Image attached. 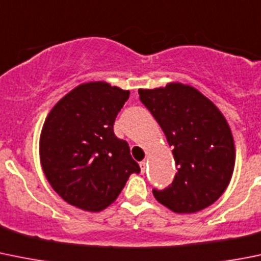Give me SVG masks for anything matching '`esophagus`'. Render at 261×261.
I'll return each mask as SVG.
<instances>
[{
  "label": "esophagus",
  "instance_id": "obj_1",
  "mask_svg": "<svg viewBox=\"0 0 261 261\" xmlns=\"http://www.w3.org/2000/svg\"><path fill=\"white\" fill-rule=\"evenodd\" d=\"M140 170H142V174H144L145 170H147V161H142L140 162Z\"/></svg>",
  "mask_w": 261,
  "mask_h": 261
}]
</instances>
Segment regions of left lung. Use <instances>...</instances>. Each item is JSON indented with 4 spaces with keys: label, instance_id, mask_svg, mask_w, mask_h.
<instances>
[{
    "label": "left lung",
    "instance_id": "1",
    "mask_svg": "<svg viewBox=\"0 0 261 261\" xmlns=\"http://www.w3.org/2000/svg\"><path fill=\"white\" fill-rule=\"evenodd\" d=\"M172 147L177 172L171 186L153 189L160 203L177 214H192L213 204L232 179L236 148L232 130L218 107L191 85L139 89Z\"/></svg>",
    "mask_w": 261,
    "mask_h": 261
}]
</instances>
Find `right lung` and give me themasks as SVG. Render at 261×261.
Wrapping results in <instances>:
<instances>
[{
	"label": "right lung",
	"mask_w": 261,
	"mask_h": 261,
	"mask_svg": "<svg viewBox=\"0 0 261 261\" xmlns=\"http://www.w3.org/2000/svg\"><path fill=\"white\" fill-rule=\"evenodd\" d=\"M130 91L85 82L58 101L40 136V161L53 189L72 206L97 213L117 199L140 167L127 142L114 135L116 117Z\"/></svg>",
	"instance_id": "1"
}]
</instances>
